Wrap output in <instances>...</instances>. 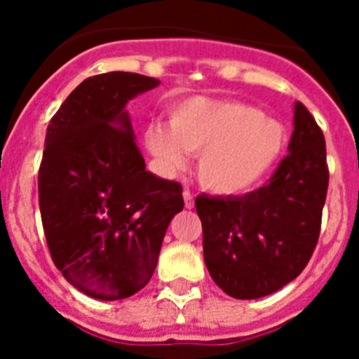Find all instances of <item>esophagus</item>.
Masks as SVG:
<instances>
[{"label": "esophagus", "mask_w": 359, "mask_h": 359, "mask_svg": "<svg viewBox=\"0 0 359 359\" xmlns=\"http://www.w3.org/2000/svg\"><path fill=\"white\" fill-rule=\"evenodd\" d=\"M183 199H185V207L187 208L194 207V196L190 194V190H183Z\"/></svg>", "instance_id": "obj_1"}]
</instances>
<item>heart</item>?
Here are the masks:
<instances>
[{
	"mask_svg": "<svg viewBox=\"0 0 359 359\" xmlns=\"http://www.w3.org/2000/svg\"><path fill=\"white\" fill-rule=\"evenodd\" d=\"M286 129L261 109L237 100L194 97L169 111V128L151 123L145 145L167 172L183 169L187 152L198 155L203 189L237 196L255 189L286 147Z\"/></svg>",
	"mask_w": 359,
	"mask_h": 359,
	"instance_id": "1",
	"label": "heart"
}]
</instances>
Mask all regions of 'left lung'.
I'll list each match as a JSON object with an SVG mask.
<instances>
[{
  "label": "left lung",
  "instance_id": "obj_1",
  "mask_svg": "<svg viewBox=\"0 0 359 359\" xmlns=\"http://www.w3.org/2000/svg\"><path fill=\"white\" fill-rule=\"evenodd\" d=\"M287 154L261 189L196 198L208 273L226 294L252 300L302 273L315 252L329 185L325 138L302 102L294 104Z\"/></svg>",
  "mask_w": 359,
  "mask_h": 359
}]
</instances>
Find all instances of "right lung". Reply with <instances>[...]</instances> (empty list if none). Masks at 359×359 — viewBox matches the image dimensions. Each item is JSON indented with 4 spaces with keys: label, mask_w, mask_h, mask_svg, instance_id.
Here are the masks:
<instances>
[{
    "label": "right lung",
    "mask_w": 359,
    "mask_h": 359,
    "mask_svg": "<svg viewBox=\"0 0 359 359\" xmlns=\"http://www.w3.org/2000/svg\"><path fill=\"white\" fill-rule=\"evenodd\" d=\"M160 84L140 73L86 79L50 120L39 208L53 264L88 297L147 286L183 189L145 170L126 104Z\"/></svg>",
    "instance_id": "add662e5"
}]
</instances>
